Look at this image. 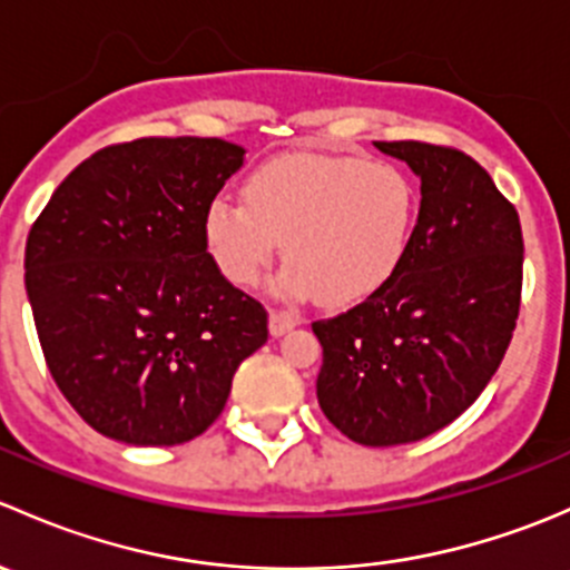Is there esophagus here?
I'll use <instances>...</instances> for the list:
<instances>
[{
  "instance_id": "1",
  "label": "esophagus",
  "mask_w": 570,
  "mask_h": 570,
  "mask_svg": "<svg viewBox=\"0 0 570 570\" xmlns=\"http://www.w3.org/2000/svg\"><path fill=\"white\" fill-rule=\"evenodd\" d=\"M297 322H301V317H297V314H292V312H273V314H269V333H273V336H284V333L292 331V327H295Z\"/></svg>"
}]
</instances>
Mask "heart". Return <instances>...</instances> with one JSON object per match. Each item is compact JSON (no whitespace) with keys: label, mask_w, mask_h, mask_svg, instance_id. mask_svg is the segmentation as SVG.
I'll return each instance as SVG.
<instances>
[{"label":"heart","mask_w":570,"mask_h":570,"mask_svg":"<svg viewBox=\"0 0 570 570\" xmlns=\"http://www.w3.org/2000/svg\"><path fill=\"white\" fill-rule=\"evenodd\" d=\"M419 215L413 178L394 163L361 154L301 151L258 165L245 204L212 200L204 237L232 284L253 286L278 256L289 267L275 289L284 297H325L347 306L375 295L411 250Z\"/></svg>","instance_id":"heart-1"}]
</instances>
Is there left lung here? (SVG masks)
<instances>
[{"label": "left lung", "instance_id": "1", "mask_svg": "<svg viewBox=\"0 0 570 570\" xmlns=\"http://www.w3.org/2000/svg\"><path fill=\"white\" fill-rule=\"evenodd\" d=\"M375 146L422 181L411 250L386 286L312 331L322 413L355 444L396 446L455 422L499 370L521 308L524 237L515 206L469 154Z\"/></svg>", "mask_w": 570, "mask_h": 570}]
</instances>
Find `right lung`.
<instances>
[{"label": "right lung", "instance_id": "obj_1", "mask_svg": "<svg viewBox=\"0 0 570 570\" xmlns=\"http://www.w3.org/2000/svg\"><path fill=\"white\" fill-rule=\"evenodd\" d=\"M220 137L115 142L66 176L32 223L24 284L40 350L107 439L174 446L226 405L267 342V312L206 250L204 215L243 168Z\"/></svg>", "mask_w": 570, "mask_h": 570}]
</instances>
